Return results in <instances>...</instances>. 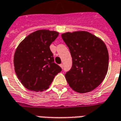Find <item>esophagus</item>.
Returning a JSON list of instances; mask_svg holds the SVG:
<instances>
[{"instance_id": "1", "label": "esophagus", "mask_w": 121, "mask_h": 121, "mask_svg": "<svg viewBox=\"0 0 121 121\" xmlns=\"http://www.w3.org/2000/svg\"><path fill=\"white\" fill-rule=\"evenodd\" d=\"M60 66L61 68H63V64H60Z\"/></svg>"}]
</instances>
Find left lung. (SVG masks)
Returning <instances> with one entry per match:
<instances>
[{
    "instance_id": "left-lung-1",
    "label": "left lung",
    "mask_w": 121,
    "mask_h": 121,
    "mask_svg": "<svg viewBox=\"0 0 121 121\" xmlns=\"http://www.w3.org/2000/svg\"><path fill=\"white\" fill-rule=\"evenodd\" d=\"M61 37L69 48L73 65L65 74L69 86L80 93L93 91L106 77L109 54L104 41L86 31L66 32Z\"/></svg>"
}]
</instances>
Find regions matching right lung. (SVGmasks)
<instances>
[{"label":"right lung","instance_id":"obj_1","mask_svg":"<svg viewBox=\"0 0 121 121\" xmlns=\"http://www.w3.org/2000/svg\"><path fill=\"white\" fill-rule=\"evenodd\" d=\"M59 33L37 30L20 43L14 54L15 73L21 84L30 91H43L49 87L61 68L55 63L50 45Z\"/></svg>","mask_w":121,"mask_h":121}]
</instances>
